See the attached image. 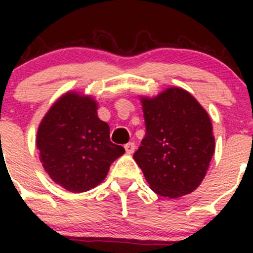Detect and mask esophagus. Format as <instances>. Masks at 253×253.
Segmentation results:
<instances>
[{
	"instance_id": "obj_1",
	"label": "esophagus",
	"mask_w": 253,
	"mask_h": 253,
	"mask_svg": "<svg viewBox=\"0 0 253 253\" xmlns=\"http://www.w3.org/2000/svg\"><path fill=\"white\" fill-rule=\"evenodd\" d=\"M134 149H136V144L133 142H129L125 145V150H126L127 154H133Z\"/></svg>"
}]
</instances>
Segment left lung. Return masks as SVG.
Listing matches in <instances>:
<instances>
[{"label":"left lung","instance_id":"obj_1","mask_svg":"<svg viewBox=\"0 0 253 253\" xmlns=\"http://www.w3.org/2000/svg\"><path fill=\"white\" fill-rule=\"evenodd\" d=\"M141 101L145 136L133 158L145 180L163 197L193 192L215 148L208 114L188 91L176 86Z\"/></svg>","mask_w":253,"mask_h":253}]
</instances>
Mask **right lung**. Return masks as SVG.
Masks as SVG:
<instances>
[{
    "label": "right lung",
    "instance_id": "1",
    "mask_svg": "<svg viewBox=\"0 0 253 253\" xmlns=\"http://www.w3.org/2000/svg\"><path fill=\"white\" fill-rule=\"evenodd\" d=\"M90 96L71 91L46 112L37 134L40 160L51 180L71 192H85L108 175L125 153L110 141V127L96 114Z\"/></svg>",
    "mask_w": 253,
    "mask_h": 253
}]
</instances>
